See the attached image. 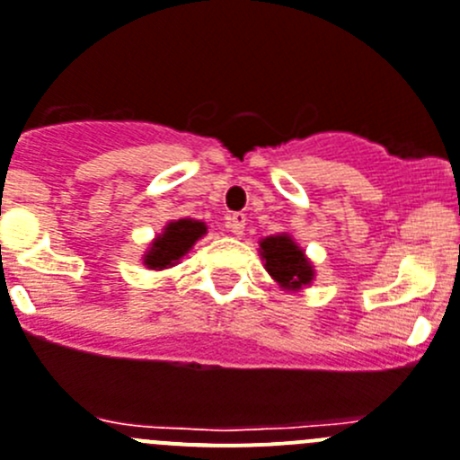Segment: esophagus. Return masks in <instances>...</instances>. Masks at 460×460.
<instances>
[{
    "label": "esophagus",
    "instance_id": "1",
    "mask_svg": "<svg viewBox=\"0 0 460 460\" xmlns=\"http://www.w3.org/2000/svg\"><path fill=\"white\" fill-rule=\"evenodd\" d=\"M244 222H247V216H244V213H231V216H229V229L234 231V235H243Z\"/></svg>",
    "mask_w": 460,
    "mask_h": 460
}]
</instances>
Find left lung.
<instances>
[{
	"mask_svg": "<svg viewBox=\"0 0 460 460\" xmlns=\"http://www.w3.org/2000/svg\"><path fill=\"white\" fill-rule=\"evenodd\" d=\"M261 253L265 258V267L283 288L298 289L307 285L314 276L312 265L303 256V249L294 244L289 235H271L261 243Z\"/></svg>",
	"mask_w": 460,
	"mask_h": 460,
	"instance_id": "left-lung-1",
	"label": "left lung"
}]
</instances>
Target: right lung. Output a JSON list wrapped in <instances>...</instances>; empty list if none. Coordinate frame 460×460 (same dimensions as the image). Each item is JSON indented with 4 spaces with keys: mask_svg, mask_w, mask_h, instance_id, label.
<instances>
[{
    "mask_svg": "<svg viewBox=\"0 0 460 460\" xmlns=\"http://www.w3.org/2000/svg\"><path fill=\"white\" fill-rule=\"evenodd\" d=\"M207 234V225L198 220H177L166 226L162 235L153 243L150 252L146 253L144 262L150 270H166L172 267L190 247L195 240Z\"/></svg>",
    "mask_w": 460,
    "mask_h": 460,
    "instance_id": "add662e5",
    "label": "right lung"
}]
</instances>
